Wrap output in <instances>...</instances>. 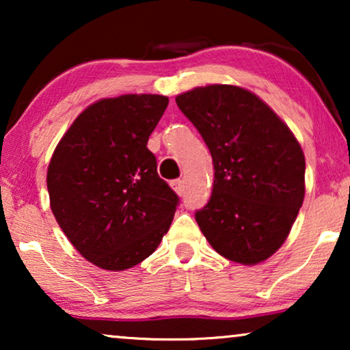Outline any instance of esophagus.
Here are the masks:
<instances>
[{
    "instance_id": "obj_1",
    "label": "esophagus",
    "mask_w": 350,
    "mask_h": 350,
    "mask_svg": "<svg viewBox=\"0 0 350 350\" xmlns=\"http://www.w3.org/2000/svg\"><path fill=\"white\" fill-rule=\"evenodd\" d=\"M170 188L175 191L178 196H183V191H185V186H183V181L181 180H174L170 181Z\"/></svg>"
}]
</instances>
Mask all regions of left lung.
<instances>
[{
	"instance_id": "left-lung-1",
	"label": "left lung",
	"mask_w": 350,
	"mask_h": 350,
	"mask_svg": "<svg viewBox=\"0 0 350 350\" xmlns=\"http://www.w3.org/2000/svg\"><path fill=\"white\" fill-rule=\"evenodd\" d=\"M213 159L212 198L196 212L213 250L253 266L284 245L306 185L299 142L269 105L250 90L210 84L176 95Z\"/></svg>"
}]
</instances>
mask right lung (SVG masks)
I'll return each instance as SVG.
<instances>
[{
    "label": "right lung",
    "mask_w": 350,
    "mask_h": 350,
    "mask_svg": "<svg viewBox=\"0 0 350 350\" xmlns=\"http://www.w3.org/2000/svg\"><path fill=\"white\" fill-rule=\"evenodd\" d=\"M169 98L126 94L89 105L47 167L51 210L83 258L126 271L159 247L178 196L157 175L148 138Z\"/></svg>",
    "instance_id": "right-lung-1"
}]
</instances>
